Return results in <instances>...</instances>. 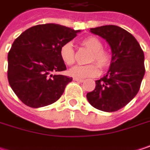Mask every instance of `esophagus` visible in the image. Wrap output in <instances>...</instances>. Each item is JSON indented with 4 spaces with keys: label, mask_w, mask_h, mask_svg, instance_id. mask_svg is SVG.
Instances as JSON below:
<instances>
[{
    "label": "esophagus",
    "mask_w": 150,
    "mask_h": 150,
    "mask_svg": "<svg viewBox=\"0 0 150 150\" xmlns=\"http://www.w3.org/2000/svg\"><path fill=\"white\" fill-rule=\"evenodd\" d=\"M74 81H77V82H83V81H84V80H83V79H81V78H77V77H75V78H74Z\"/></svg>",
    "instance_id": "obj_1"
}]
</instances>
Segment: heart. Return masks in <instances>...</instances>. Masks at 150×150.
<instances>
[{
  "instance_id": "b5f03b06",
  "label": "heart",
  "mask_w": 150,
  "mask_h": 150,
  "mask_svg": "<svg viewBox=\"0 0 150 150\" xmlns=\"http://www.w3.org/2000/svg\"><path fill=\"white\" fill-rule=\"evenodd\" d=\"M81 44L91 51L88 62L95 63H90L86 66H76L73 68L69 70V74L72 76L77 78L96 76L100 73L98 66L103 70L110 67L113 62V54L109 50L103 48V42L99 38L93 35L87 36L81 41ZM60 56L62 61L68 66H72L75 63V49L70 42H67L61 47Z\"/></svg>"
}]
</instances>
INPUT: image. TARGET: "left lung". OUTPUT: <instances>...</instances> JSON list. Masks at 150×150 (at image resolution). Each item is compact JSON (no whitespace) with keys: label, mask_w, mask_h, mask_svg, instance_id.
Listing matches in <instances>:
<instances>
[{"label":"left lung","mask_w":150,"mask_h":150,"mask_svg":"<svg viewBox=\"0 0 150 150\" xmlns=\"http://www.w3.org/2000/svg\"><path fill=\"white\" fill-rule=\"evenodd\" d=\"M90 31L108 42L113 62L107 75L96 81V88L87 94V99L99 110L115 112L138 93L145 74L144 54L135 37L120 27L106 25Z\"/></svg>","instance_id":"8db88e82"}]
</instances>
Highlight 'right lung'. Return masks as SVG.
<instances>
[{
    "label": "right lung",
    "instance_id": "1",
    "mask_svg": "<svg viewBox=\"0 0 150 150\" xmlns=\"http://www.w3.org/2000/svg\"><path fill=\"white\" fill-rule=\"evenodd\" d=\"M80 30L59 24L29 28L15 40L8 54V79L25 105L41 108L55 103L73 78L54 74L67 69L60 56L61 47Z\"/></svg>",
    "mask_w": 150,
    "mask_h": 150
}]
</instances>
